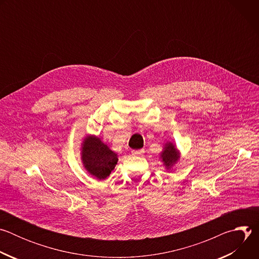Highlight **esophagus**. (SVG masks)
Instances as JSON below:
<instances>
[{"label":"esophagus","mask_w":259,"mask_h":259,"mask_svg":"<svg viewBox=\"0 0 259 259\" xmlns=\"http://www.w3.org/2000/svg\"><path fill=\"white\" fill-rule=\"evenodd\" d=\"M131 153L133 156H142L144 154V150H133Z\"/></svg>","instance_id":"1"}]
</instances>
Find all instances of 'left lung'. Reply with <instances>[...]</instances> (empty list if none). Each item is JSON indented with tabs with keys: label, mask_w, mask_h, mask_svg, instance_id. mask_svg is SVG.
I'll list each match as a JSON object with an SVG mask.
<instances>
[{
	"label": "left lung",
	"mask_w": 259,
	"mask_h": 259,
	"mask_svg": "<svg viewBox=\"0 0 259 259\" xmlns=\"http://www.w3.org/2000/svg\"><path fill=\"white\" fill-rule=\"evenodd\" d=\"M161 157L166 167H170L178 160V153L172 143H166L165 150L162 153Z\"/></svg>",
	"instance_id": "8db88e82"
}]
</instances>
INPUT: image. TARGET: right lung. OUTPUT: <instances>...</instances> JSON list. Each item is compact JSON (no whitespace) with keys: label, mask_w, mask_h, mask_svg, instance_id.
<instances>
[{"label":"right lung","mask_w":259,"mask_h":259,"mask_svg":"<svg viewBox=\"0 0 259 259\" xmlns=\"http://www.w3.org/2000/svg\"><path fill=\"white\" fill-rule=\"evenodd\" d=\"M82 156L85 168L98 179H105L118 162L117 154L97 137L86 138Z\"/></svg>","instance_id":"1"}]
</instances>
